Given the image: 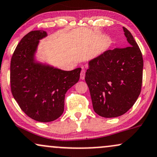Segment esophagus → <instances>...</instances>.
Instances as JSON below:
<instances>
[{
    "label": "esophagus",
    "mask_w": 157,
    "mask_h": 157,
    "mask_svg": "<svg viewBox=\"0 0 157 157\" xmlns=\"http://www.w3.org/2000/svg\"><path fill=\"white\" fill-rule=\"evenodd\" d=\"M85 76H86V71H85L84 69H82V70L81 71V73H80V79H81V80H84Z\"/></svg>",
    "instance_id": "34e87169"
}]
</instances>
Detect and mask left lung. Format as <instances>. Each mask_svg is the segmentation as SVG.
<instances>
[{
  "label": "left lung",
  "instance_id": "obj_1",
  "mask_svg": "<svg viewBox=\"0 0 157 157\" xmlns=\"http://www.w3.org/2000/svg\"><path fill=\"white\" fill-rule=\"evenodd\" d=\"M123 29L129 47L105 51L88 61L86 72L94 110L104 118L124 115L140 94L142 53L132 33Z\"/></svg>",
  "mask_w": 157,
  "mask_h": 157
}]
</instances>
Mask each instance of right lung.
<instances>
[{"instance_id":"right-lung-1","label":"right lung","mask_w":157,"mask_h":157,"mask_svg":"<svg viewBox=\"0 0 157 157\" xmlns=\"http://www.w3.org/2000/svg\"><path fill=\"white\" fill-rule=\"evenodd\" d=\"M44 30L29 32L13 54L10 67L12 93L22 110L39 122H50L63 114L65 94L80 79L81 68L64 71L36 58Z\"/></svg>"}]
</instances>
